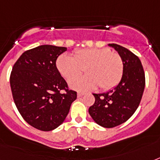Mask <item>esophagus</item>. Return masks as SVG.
Masks as SVG:
<instances>
[{
  "instance_id": "34e87169",
  "label": "esophagus",
  "mask_w": 160,
  "mask_h": 160,
  "mask_svg": "<svg viewBox=\"0 0 160 160\" xmlns=\"http://www.w3.org/2000/svg\"><path fill=\"white\" fill-rule=\"evenodd\" d=\"M85 95V94H84V93H83V92H78V93H77V96H78V97H79V98H80V97H82V96H83V95Z\"/></svg>"
}]
</instances>
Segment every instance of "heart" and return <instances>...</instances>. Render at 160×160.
<instances>
[{"instance_id":"b5f03b06","label":"heart","mask_w":160,"mask_h":160,"mask_svg":"<svg viewBox=\"0 0 160 160\" xmlns=\"http://www.w3.org/2000/svg\"><path fill=\"white\" fill-rule=\"evenodd\" d=\"M55 65L60 75L68 81L85 69L87 75L70 81V87L80 91L95 90L98 85L100 90H110L119 84L124 73L120 55L108 48L80 49L75 51L74 57L61 54Z\"/></svg>"}]
</instances>
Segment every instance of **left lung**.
Returning a JSON list of instances; mask_svg holds the SVG:
<instances>
[{
    "label": "left lung",
    "instance_id": "8db88e82",
    "mask_svg": "<svg viewBox=\"0 0 160 160\" xmlns=\"http://www.w3.org/2000/svg\"><path fill=\"white\" fill-rule=\"evenodd\" d=\"M118 51L124 63L123 76L116 87L104 94H93L95 101L89 113L99 125L113 128L127 121L141 101L145 75L141 61L128 49L109 44Z\"/></svg>",
    "mask_w": 160,
    "mask_h": 160
}]
</instances>
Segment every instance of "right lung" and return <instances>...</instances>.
Listing matches in <instances>:
<instances>
[{"instance_id": "obj_1", "label": "right lung", "mask_w": 160, "mask_h": 160, "mask_svg": "<svg viewBox=\"0 0 160 160\" xmlns=\"http://www.w3.org/2000/svg\"><path fill=\"white\" fill-rule=\"evenodd\" d=\"M65 51L60 46H37L25 51L11 70L10 84L16 108L30 125L42 131L62 124L77 98L55 65Z\"/></svg>"}]
</instances>
